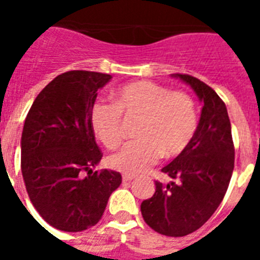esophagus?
<instances>
[{
  "label": "esophagus",
  "mask_w": 260,
  "mask_h": 260,
  "mask_svg": "<svg viewBox=\"0 0 260 260\" xmlns=\"http://www.w3.org/2000/svg\"><path fill=\"white\" fill-rule=\"evenodd\" d=\"M132 179H135V175H131V174H124L122 175V181L124 182H131Z\"/></svg>",
  "instance_id": "34e87169"
}]
</instances>
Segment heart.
I'll return each instance as SVG.
<instances>
[{
  "instance_id": "b5f03b06",
  "label": "heart",
  "mask_w": 260,
  "mask_h": 260,
  "mask_svg": "<svg viewBox=\"0 0 260 260\" xmlns=\"http://www.w3.org/2000/svg\"><path fill=\"white\" fill-rule=\"evenodd\" d=\"M113 102L95 101L90 122L97 139L113 150L121 142V114L142 117L136 142L126 143L109 158L112 169L125 174L147 170L163 158H174L189 147L197 131V110L185 91L152 81H135L118 87Z\"/></svg>"
}]
</instances>
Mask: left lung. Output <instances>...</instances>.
Wrapping results in <instances>:
<instances>
[{"mask_svg": "<svg viewBox=\"0 0 260 260\" xmlns=\"http://www.w3.org/2000/svg\"><path fill=\"white\" fill-rule=\"evenodd\" d=\"M173 77L197 94L201 117L189 147L162 169L174 181L155 182V194L140 210L155 232L179 238L201 228L221 204L234 171L235 147L226 106L217 93L191 75Z\"/></svg>", "mask_w": 260, "mask_h": 260, "instance_id": "obj_1", "label": "left lung"}]
</instances>
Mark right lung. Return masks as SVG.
<instances>
[{
	"label": "right lung",
	"mask_w": 260,
	"mask_h": 260,
	"mask_svg": "<svg viewBox=\"0 0 260 260\" xmlns=\"http://www.w3.org/2000/svg\"><path fill=\"white\" fill-rule=\"evenodd\" d=\"M112 75L67 71L39 93L21 136V173L35 209L51 226L81 232L101 220L117 171H93L102 158L90 122L97 90Z\"/></svg>",
	"instance_id": "obj_1"
}]
</instances>
